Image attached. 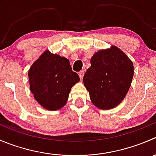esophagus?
I'll return each instance as SVG.
<instances>
[{
	"label": "esophagus",
	"instance_id": "34e87169",
	"mask_svg": "<svg viewBox=\"0 0 156 156\" xmlns=\"http://www.w3.org/2000/svg\"><path fill=\"white\" fill-rule=\"evenodd\" d=\"M84 70L81 71V72H79V73H78V75H79V77H80V79L81 80H82L83 76H84Z\"/></svg>",
	"mask_w": 156,
	"mask_h": 156
}]
</instances>
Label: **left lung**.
<instances>
[{
	"mask_svg": "<svg viewBox=\"0 0 156 156\" xmlns=\"http://www.w3.org/2000/svg\"><path fill=\"white\" fill-rule=\"evenodd\" d=\"M90 67L83 78L91 102L103 110L118 105L129 90L133 77V65L126 54L113 46L90 58Z\"/></svg>",
	"mask_w": 156,
	"mask_h": 156,
	"instance_id": "obj_1",
	"label": "left lung"
}]
</instances>
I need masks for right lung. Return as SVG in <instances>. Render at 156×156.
I'll return each instance as SVG.
<instances>
[{
    "label": "right lung",
    "instance_id": "1",
    "mask_svg": "<svg viewBox=\"0 0 156 156\" xmlns=\"http://www.w3.org/2000/svg\"><path fill=\"white\" fill-rule=\"evenodd\" d=\"M30 88L35 99L46 110H56L66 104L71 88L79 81L69 60L46 51L29 70Z\"/></svg>",
    "mask_w": 156,
    "mask_h": 156
}]
</instances>
